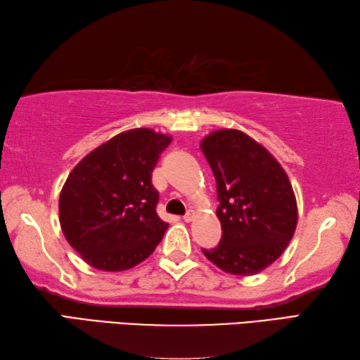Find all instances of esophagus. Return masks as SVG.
<instances>
[{
  "instance_id": "esophagus-1",
  "label": "esophagus",
  "mask_w": 360,
  "mask_h": 360,
  "mask_svg": "<svg viewBox=\"0 0 360 360\" xmlns=\"http://www.w3.org/2000/svg\"><path fill=\"white\" fill-rule=\"evenodd\" d=\"M193 218H195V212H193V210H188V212L184 215V221L190 223L193 220Z\"/></svg>"
}]
</instances>
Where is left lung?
Listing matches in <instances>:
<instances>
[{
    "label": "left lung",
    "mask_w": 360,
    "mask_h": 360,
    "mask_svg": "<svg viewBox=\"0 0 360 360\" xmlns=\"http://www.w3.org/2000/svg\"><path fill=\"white\" fill-rule=\"evenodd\" d=\"M217 181L221 240L202 250L210 262L237 276H252L285 251L298 223L288 176L265 148L237 129H218L201 140Z\"/></svg>",
    "instance_id": "obj_1"
}]
</instances>
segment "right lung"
<instances>
[{"label":"right lung","instance_id":"right-lung-1","mask_svg":"<svg viewBox=\"0 0 360 360\" xmlns=\"http://www.w3.org/2000/svg\"><path fill=\"white\" fill-rule=\"evenodd\" d=\"M172 137L148 128L124 131L89 153L59 196L67 242L94 269L129 270L156 250L168 223L156 206L151 173Z\"/></svg>","mask_w":360,"mask_h":360}]
</instances>
